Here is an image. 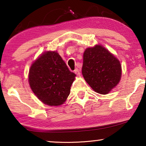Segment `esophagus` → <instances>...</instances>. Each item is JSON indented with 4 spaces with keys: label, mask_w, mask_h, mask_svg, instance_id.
<instances>
[{
    "label": "esophagus",
    "mask_w": 146,
    "mask_h": 146,
    "mask_svg": "<svg viewBox=\"0 0 146 146\" xmlns=\"http://www.w3.org/2000/svg\"><path fill=\"white\" fill-rule=\"evenodd\" d=\"M74 73H75L76 74V75H78V76H80V70H79L78 68L75 69V70H74Z\"/></svg>",
    "instance_id": "34e87169"
}]
</instances>
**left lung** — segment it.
Masks as SVG:
<instances>
[{
	"label": "left lung",
	"instance_id": "obj_1",
	"mask_svg": "<svg viewBox=\"0 0 146 146\" xmlns=\"http://www.w3.org/2000/svg\"><path fill=\"white\" fill-rule=\"evenodd\" d=\"M83 58L82 72L85 80L97 93H109L120 80L119 61L100 45L87 48Z\"/></svg>",
	"mask_w": 146,
	"mask_h": 146
}]
</instances>
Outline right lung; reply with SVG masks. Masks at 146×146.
<instances>
[{
	"label": "right lung",
	"mask_w": 146,
	"mask_h": 146,
	"mask_svg": "<svg viewBox=\"0 0 146 146\" xmlns=\"http://www.w3.org/2000/svg\"><path fill=\"white\" fill-rule=\"evenodd\" d=\"M75 76L58 53L48 51L32 64L29 81L40 100L45 104L57 106L66 100Z\"/></svg>",
	"instance_id": "right-lung-1"
}]
</instances>
